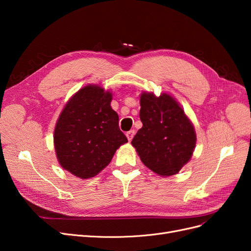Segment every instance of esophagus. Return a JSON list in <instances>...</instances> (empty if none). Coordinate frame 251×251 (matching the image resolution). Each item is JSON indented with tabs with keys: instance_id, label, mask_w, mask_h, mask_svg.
I'll return each mask as SVG.
<instances>
[{
	"instance_id": "34e87169",
	"label": "esophagus",
	"mask_w": 251,
	"mask_h": 251,
	"mask_svg": "<svg viewBox=\"0 0 251 251\" xmlns=\"http://www.w3.org/2000/svg\"><path fill=\"white\" fill-rule=\"evenodd\" d=\"M126 137H127V140L128 141H132V139H133V137H134V135H135V131L134 130H131V131H128V132H126Z\"/></svg>"
}]
</instances>
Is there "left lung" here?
I'll use <instances>...</instances> for the list:
<instances>
[{"label":"left lung","mask_w":251,"mask_h":251,"mask_svg":"<svg viewBox=\"0 0 251 251\" xmlns=\"http://www.w3.org/2000/svg\"><path fill=\"white\" fill-rule=\"evenodd\" d=\"M142 127L132 146L143 164L162 177L177 174L192 158L196 132L192 121L173 96L151 92L140 95Z\"/></svg>","instance_id":"obj_1"}]
</instances>
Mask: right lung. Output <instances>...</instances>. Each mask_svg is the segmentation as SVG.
I'll return each instance as SVG.
<instances>
[{
	"mask_svg": "<svg viewBox=\"0 0 251 251\" xmlns=\"http://www.w3.org/2000/svg\"><path fill=\"white\" fill-rule=\"evenodd\" d=\"M112 93L97 85L77 91L65 105L54 128V149L62 168L80 179L107 166L126 135L111 108Z\"/></svg>",
	"mask_w": 251,
	"mask_h": 251,
	"instance_id": "right-lung-1",
	"label": "right lung"
}]
</instances>
